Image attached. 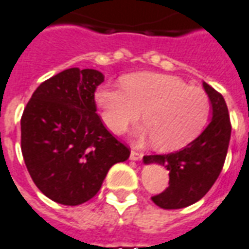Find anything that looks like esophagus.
I'll use <instances>...</instances> for the list:
<instances>
[{
  "label": "esophagus",
  "instance_id": "obj_1",
  "mask_svg": "<svg viewBox=\"0 0 249 249\" xmlns=\"http://www.w3.org/2000/svg\"><path fill=\"white\" fill-rule=\"evenodd\" d=\"M142 157H143V153H141V151H137V150H131L130 158H131L133 161H138V160H142Z\"/></svg>",
  "mask_w": 249,
  "mask_h": 249
}]
</instances>
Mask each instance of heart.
Masks as SVG:
<instances>
[{
	"label": "heart",
	"mask_w": 249,
	"mask_h": 249,
	"mask_svg": "<svg viewBox=\"0 0 249 249\" xmlns=\"http://www.w3.org/2000/svg\"><path fill=\"white\" fill-rule=\"evenodd\" d=\"M95 100L114 134L126 131L143 111L146 126L139 135L153 139L163 151L181 149L197 138L211 112V100L202 88L156 72L130 75L123 80V88L100 87Z\"/></svg>",
	"instance_id": "b5f03b06"
}]
</instances>
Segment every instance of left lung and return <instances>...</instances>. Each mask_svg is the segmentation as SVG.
<instances>
[{"mask_svg": "<svg viewBox=\"0 0 249 249\" xmlns=\"http://www.w3.org/2000/svg\"><path fill=\"white\" fill-rule=\"evenodd\" d=\"M212 105V121L184 149L170 154L144 156V163H158L169 170V186L151 197L163 209H181L201 200L223 170L229 139L231 119L223 95L202 83Z\"/></svg>", "mask_w": 249, "mask_h": 249, "instance_id": "left-lung-1", "label": "left lung"}]
</instances>
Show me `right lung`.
I'll return each instance as SVG.
<instances>
[{
  "label": "right lung",
  "mask_w": 249,
  "mask_h": 249,
  "mask_svg": "<svg viewBox=\"0 0 249 249\" xmlns=\"http://www.w3.org/2000/svg\"><path fill=\"white\" fill-rule=\"evenodd\" d=\"M96 70L70 68L43 82L21 116V151L33 182L48 198L80 205L102 188L112 165L130 157L96 114Z\"/></svg>",
  "instance_id": "obj_1"
}]
</instances>
